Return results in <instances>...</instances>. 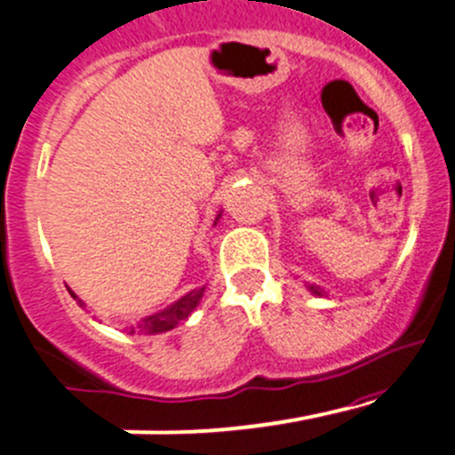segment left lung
<instances>
[{
  "label": "left lung",
  "mask_w": 455,
  "mask_h": 455,
  "mask_svg": "<svg viewBox=\"0 0 455 455\" xmlns=\"http://www.w3.org/2000/svg\"><path fill=\"white\" fill-rule=\"evenodd\" d=\"M307 290H309V291H312V294H314V296H325V291H323V290H321V287H318V285H307Z\"/></svg>",
  "instance_id": "8db88e82"
}]
</instances>
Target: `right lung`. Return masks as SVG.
Instances as JSON below:
<instances>
[{"label": "right lung", "mask_w": 455, "mask_h": 455, "mask_svg": "<svg viewBox=\"0 0 455 455\" xmlns=\"http://www.w3.org/2000/svg\"><path fill=\"white\" fill-rule=\"evenodd\" d=\"M218 218H220V215H218ZM218 218H215V222H218ZM71 296L78 300L80 307H84V303L78 299V296L74 294V291H71ZM202 296H204V287L188 291V294L181 296V299L175 300V303L170 305V307L161 309V312L150 314V316L137 321V323L130 328V334H134V332H137V334H161V332H168V330L177 328V325L184 323L186 318L193 314V309L197 307L199 300H202Z\"/></svg>", "instance_id": "right-lung-1"}]
</instances>
